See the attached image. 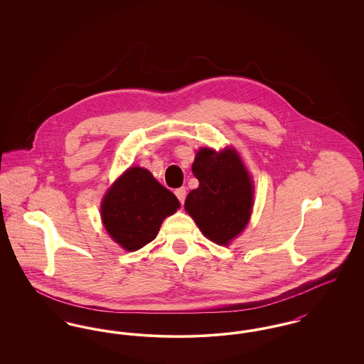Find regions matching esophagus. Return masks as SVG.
Returning <instances> with one entry per match:
<instances>
[{
  "label": "esophagus",
  "mask_w": 364,
  "mask_h": 364,
  "mask_svg": "<svg viewBox=\"0 0 364 364\" xmlns=\"http://www.w3.org/2000/svg\"><path fill=\"white\" fill-rule=\"evenodd\" d=\"M174 193H176L177 199H178L181 203H184V200H186V196H187V191H186V187L177 188V190L174 191Z\"/></svg>",
  "instance_id": "1"
}]
</instances>
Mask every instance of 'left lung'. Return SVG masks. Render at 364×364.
Returning <instances> with one entry per match:
<instances>
[{
	"label": "left lung",
	"instance_id": "8db88e82",
	"mask_svg": "<svg viewBox=\"0 0 364 364\" xmlns=\"http://www.w3.org/2000/svg\"><path fill=\"white\" fill-rule=\"evenodd\" d=\"M199 187L191 191L184 208L208 240L226 245L248 224L254 186L236 151L200 149L192 165Z\"/></svg>",
	"mask_w": 364,
	"mask_h": 364
}]
</instances>
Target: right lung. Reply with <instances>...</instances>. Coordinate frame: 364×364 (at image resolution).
Here are the masks:
<instances>
[{"label":"right lung","instance_id":"obj_1","mask_svg":"<svg viewBox=\"0 0 364 364\" xmlns=\"http://www.w3.org/2000/svg\"><path fill=\"white\" fill-rule=\"evenodd\" d=\"M180 203L147 169L129 168L105 195L101 214L105 229L127 251H136L156 239L165 217Z\"/></svg>","mask_w":364,"mask_h":364}]
</instances>
